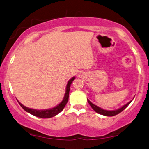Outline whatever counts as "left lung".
I'll list each match as a JSON object with an SVG mask.
<instances>
[{"mask_svg":"<svg viewBox=\"0 0 149 149\" xmlns=\"http://www.w3.org/2000/svg\"><path fill=\"white\" fill-rule=\"evenodd\" d=\"M88 101L89 104L90 105V106L92 107V109H93L94 111H96V112H97L98 113H100V114L106 116H113L118 114V113H120L121 111H123V110H124L125 108H126L127 106H128L129 104H130L131 100V101H129L128 103L126 104V105H125L124 106H123V107H122L121 108H120V109H118L114 110V111H107V110L103 109H101V108H100L99 107H98V106L94 105V104L92 103L91 102H90L88 99Z\"/></svg>","mask_w":149,"mask_h":149,"instance_id":"1","label":"left lung"}]
</instances>
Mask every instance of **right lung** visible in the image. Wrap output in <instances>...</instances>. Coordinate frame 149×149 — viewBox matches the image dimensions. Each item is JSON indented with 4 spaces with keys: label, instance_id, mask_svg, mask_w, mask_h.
<instances>
[{
    "label": "right lung",
    "instance_id": "obj_1",
    "mask_svg": "<svg viewBox=\"0 0 149 149\" xmlns=\"http://www.w3.org/2000/svg\"><path fill=\"white\" fill-rule=\"evenodd\" d=\"M74 77H72V79L68 82L67 86H66V92H65L64 98L62 100V102H61V103H59V105L56 107L51 108V109H45V110H37L34 109H31V108H28L25 107L21 104L20 102H18V103L20 104V105L22 107L24 110L26 111H27L31 114L35 116L42 118H49L53 117L58 114L59 113H60L61 111L63 109V108L68 103V97H69V92H70V85L72 84V82L74 80Z\"/></svg>",
    "mask_w": 149,
    "mask_h": 149
}]
</instances>
